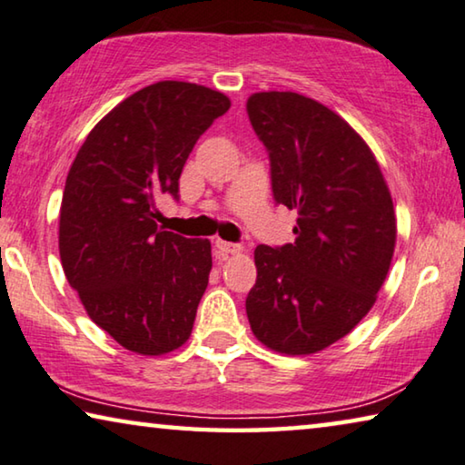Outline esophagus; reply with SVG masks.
Masks as SVG:
<instances>
[{
	"instance_id": "1",
	"label": "esophagus",
	"mask_w": 465,
	"mask_h": 465,
	"mask_svg": "<svg viewBox=\"0 0 465 465\" xmlns=\"http://www.w3.org/2000/svg\"><path fill=\"white\" fill-rule=\"evenodd\" d=\"M216 249H218L220 255H237L242 251V247L237 245V242H228V241H223V239L216 241Z\"/></svg>"
}]
</instances>
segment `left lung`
<instances>
[{
  "mask_svg": "<svg viewBox=\"0 0 465 465\" xmlns=\"http://www.w3.org/2000/svg\"><path fill=\"white\" fill-rule=\"evenodd\" d=\"M247 115L270 152L273 200L296 210L294 242L257 245L253 336L307 356L354 330L390 272L398 224L375 154L336 111L296 93H255Z\"/></svg>",
  "mask_w": 465,
  "mask_h": 465,
  "instance_id": "8db88e82",
  "label": "left lung"
}]
</instances>
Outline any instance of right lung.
<instances>
[{
    "label": "right lung",
    "mask_w": 465,
    "mask_h": 465,
    "mask_svg": "<svg viewBox=\"0 0 465 465\" xmlns=\"http://www.w3.org/2000/svg\"><path fill=\"white\" fill-rule=\"evenodd\" d=\"M231 98L192 82L138 90L93 127L59 208V257L88 317L129 352L163 356L192 336L212 242L156 224L195 142Z\"/></svg>",
    "instance_id": "1"
}]
</instances>
